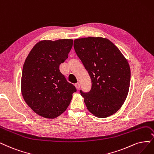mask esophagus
<instances>
[{
  "mask_svg": "<svg viewBox=\"0 0 154 154\" xmlns=\"http://www.w3.org/2000/svg\"><path fill=\"white\" fill-rule=\"evenodd\" d=\"M75 88H76L77 89H80V87H81L80 84H79V83L75 84Z\"/></svg>",
  "mask_w": 154,
  "mask_h": 154,
  "instance_id": "1",
  "label": "esophagus"
}]
</instances>
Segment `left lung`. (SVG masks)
<instances>
[{
    "mask_svg": "<svg viewBox=\"0 0 154 154\" xmlns=\"http://www.w3.org/2000/svg\"><path fill=\"white\" fill-rule=\"evenodd\" d=\"M73 47L91 79L90 91H80L88 110L99 118L114 114L129 92L131 70L128 60L106 38H77Z\"/></svg>",
    "mask_w": 154,
    "mask_h": 154,
    "instance_id": "8db88e82",
    "label": "left lung"
}]
</instances>
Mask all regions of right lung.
<instances>
[{
	"mask_svg": "<svg viewBox=\"0 0 154 154\" xmlns=\"http://www.w3.org/2000/svg\"><path fill=\"white\" fill-rule=\"evenodd\" d=\"M73 42L72 39L39 41L25 61L21 94L28 106L40 116L54 119L62 114L76 91L59 70L68 58Z\"/></svg>",
	"mask_w": 154,
	"mask_h": 154,
	"instance_id": "right-lung-1",
	"label": "right lung"
}]
</instances>
